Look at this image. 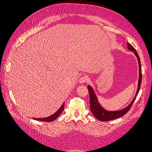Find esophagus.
Masks as SVG:
<instances>
[{
    "mask_svg": "<svg viewBox=\"0 0 152 152\" xmlns=\"http://www.w3.org/2000/svg\"><path fill=\"white\" fill-rule=\"evenodd\" d=\"M88 80H89L88 76H87L85 75V76H82V77H80V80H79V82H80V83H86L87 82H88Z\"/></svg>",
    "mask_w": 152,
    "mask_h": 152,
    "instance_id": "1",
    "label": "esophagus"
}]
</instances>
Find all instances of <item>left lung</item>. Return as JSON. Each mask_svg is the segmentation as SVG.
I'll list each match as a JSON object with an SVG mask.
<instances>
[{
    "label": "left lung",
    "mask_w": 152,
    "mask_h": 152,
    "mask_svg": "<svg viewBox=\"0 0 152 152\" xmlns=\"http://www.w3.org/2000/svg\"><path fill=\"white\" fill-rule=\"evenodd\" d=\"M127 44L128 49L134 52L135 56L137 57V59L138 61V64H139V80H138V89H137L136 95H135L134 98L131 102V104L129 105L127 108H125V109L121 110H119V111L108 112V111H106L105 110H104L101 107V105H100L99 103L98 102L97 99H96V96H95V93L93 91L91 87L88 86V91H89V96H90V108H91V112H92V114L94 115V116L96 118H97L99 120L101 121L112 120V119H115L120 118L121 116L124 115L125 114H127V113L129 111L132 105H133V102H134L135 99L137 98V96L138 95V92H139L141 82H142V70H141L140 57L138 56V53L137 52V51L135 50L133 46H132V45H131L129 43H127Z\"/></svg>",
    "instance_id": "8db88e82"
}]
</instances>
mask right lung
Returning <instances> with one entry per match:
<instances>
[{
	"label": "right lung",
	"instance_id": "add662e5",
	"mask_svg": "<svg viewBox=\"0 0 152 152\" xmlns=\"http://www.w3.org/2000/svg\"><path fill=\"white\" fill-rule=\"evenodd\" d=\"M64 103H63V105L61 106V107L58 110V111H57L56 113H55L54 114L51 115V116H50V117H47V118H34L35 120H38V121H46V122H50V121H52L53 120H55L56 118H57L58 117H59V115L61 114V112H62L64 110Z\"/></svg>",
	"mask_w": 152,
	"mask_h": 152
}]
</instances>
